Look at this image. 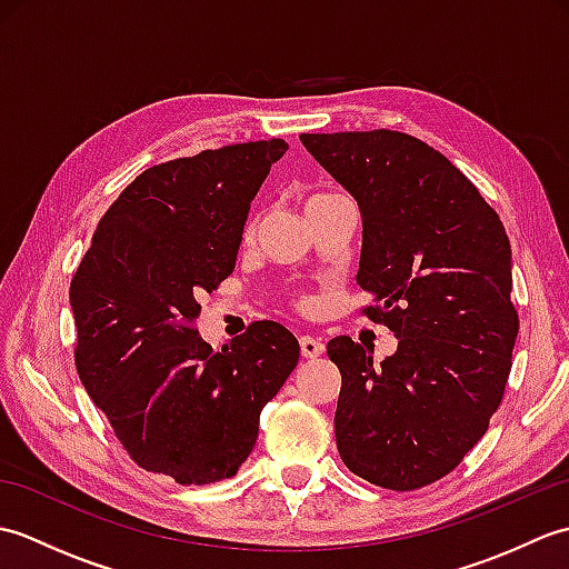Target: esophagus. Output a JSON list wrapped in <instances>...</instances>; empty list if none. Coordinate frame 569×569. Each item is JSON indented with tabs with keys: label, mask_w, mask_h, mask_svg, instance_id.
I'll return each instance as SVG.
<instances>
[{
	"label": "esophagus",
	"mask_w": 569,
	"mask_h": 569,
	"mask_svg": "<svg viewBox=\"0 0 569 569\" xmlns=\"http://www.w3.org/2000/svg\"><path fill=\"white\" fill-rule=\"evenodd\" d=\"M298 342H300V355H303L306 359H316L325 352V345L310 335H303Z\"/></svg>",
	"instance_id": "1"
}]
</instances>
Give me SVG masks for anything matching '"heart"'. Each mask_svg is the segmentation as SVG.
<instances>
[{
	"label": "heart",
	"instance_id": "heart-1",
	"mask_svg": "<svg viewBox=\"0 0 569 569\" xmlns=\"http://www.w3.org/2000/svg\"><path fill=\"white\" fill-rule=\"evenodd\" d=\"M335 198H340V196H337V192H310V196L303 200V208H306V212H310L312 208H318V204L330 202ZM253 234H257V220H249V224L244 229V239L249 241V239H253Z\"/></svg>",
	"mask_w": 569,
	"mask_h": 569
}]
</instances>
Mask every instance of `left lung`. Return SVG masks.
<instances>
[{
  "mask_svg": "<svg viewBox=\"0 0 569 569\" xmlns=\"http://www.w3.org/2000/svg\"><path fill=\"white\" fill-rule=\"evenodd\" d=\"M300 141L357 200V283L373 296L365 316L398 337L379 367L352 337L328 342L342 373L337 450L371 485L428 487L481 440L509 381V237L475 183L426 141L391 129Z\"/></svg>",
  "mask_w": 569,
  "mask_h": 569,
  "instance_id": "1",
  "label": "left lung"
}]
</instances>
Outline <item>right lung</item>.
Instances as JSON below:
<instances>
[{"label":"right lung","mask_w":569,"mask_h":569,"mask_svg":"<svg viewBox=\"0 0 569 569\" xmlns=\"http://www.w3.org/2000/svg\"><path fill=\"white\" fill-rule=\"evenodd\" d=\"M286 151L249 141L147 168L70 281L84 391L141 469L183 487L237 475L298 365V340L273 320L217 352L196 328L198 298L234 271L249 204Z\"/></svg>","instance_id":"obj_1"}]
</instances>
